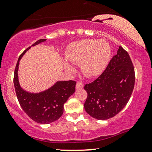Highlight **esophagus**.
Segmentation results:
<instances>
[{
	"instance_id": "esophagus-1",
	"label": "esophagus",
	"mask_w": 152,
	"mask_h": 152,
	"mask_svg": "<svg viewBox=\"0 0 152 152\" xmlns=\"http://www.w3.org/2000/svg\"><path fill=\"white\" fill-rule=\"evenodd\" d=\"M84 87V84L82 82H77L76 84V89H80Z\"/></svg>"
}]
</instances>
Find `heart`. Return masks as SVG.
<instances>
[{
  "label": "heart",
  "instance_id": "1",
  "mask_svg": "<svg viewBox=\"0 0 152 152\" xmlns=\"http://www.w3.org/2000/svg\"><path fill=\"white\" fill-rule=\"evenodd\" d=\"M111 48L104 40L83 39L72 43L65 52L66 59L70 64H80L82 73L88 77L99 76L107 68L111 59ZM64 62L66 71L72 73L75 68Z\"/></svg>",
  "mask_w": 152,
  "mask_h": 152
}]
</instances>
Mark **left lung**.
Wrapping results in <instances>:
<instances>
[{
    "instance_id": "obj_1",
    "label": "left lung",
    "mask_w": 152,
    "mask_h": 152,
    "mask_svg": "<svg viewBox=\"0 0 152 152\" xmlns=\"http://www.w3.org/2000/svg\"><path fill=\"white\" fill-rule=\"evenodd\" d=\"M135 84V72L127 52L121 46L102 74L86 84L88 93L84 103L87 113L97 120H106L122 111L129 100Z\"/></svg>"
}]
</instances>
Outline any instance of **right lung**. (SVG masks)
I'll list each match as a JSON object with an SVG mask.
<instances>
[{
	"instance_id": "1",
	"label": "right lung",
	"mask_w": 152,
	"mask_h": 152,
	"mask_svg": "<svg viewBox=\"0 0 152 152\" xmlns=\"http://www.w3.org/2000/svg\"><path fill=\"white\" fill-rule=\"evenodd\" d=\"M45 41V39H39L32 46ZM32 46L28 48L18 58L14 71V85L18 100L25 113L37 123L47 124L56 121L62 115L64 104L75 91L76 82L57 81L46 90L39 93L30 92L23 88L18 80L19 62Z\"/></svg>"
}]
</instances>
